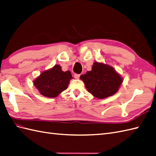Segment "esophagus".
I'll use <instances>...</instances> for the list:
<instances>
[{
  "label": "esophagus",
  "instance_id": "1",
  "mask_svg": "<svg viewBox=\"0 0 156 156\" xmlns=\"http://www.w3.org/2000/svg\"><path fill=\"white\" fill-rule=\"evenodd\" d=\"M79 77H80V75L79 74H75L74 75V77L75 78V79H79Z\"/></svg>",
  "mask_w": 156,
  "mask_h": 156
}]
</instances>
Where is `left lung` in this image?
I'll return each instance as SVG.
<instances>
[{
	"label": "left lung",
	"instance_id": "8db88e82",
	"mask_svg": "<svg viewBox=\"0 0 156 156\" xmlns=\"http://www.w3.org/2000/svg\"><path fill=\"white\" fill-rule=\"evenodd\" d=\"M89 93L97 98H105L115 94L119 90L123 79L111 66L103 63L94 62L92 69L81 75Z\"/></svg>",
	"mask_w": 156,
	"mask_h": 156
}]
</instances>
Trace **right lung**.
<instances>
[{"mask_svg": "<svg viewBox=\"0 0 156 156\" xmlns=\"http://www.w3.org/2000/svg\"><path fill=\"white\" fill-rule=\"evenodd\" d=\"M72 79L69 71H63L59 65H55L51 69L43 71L33 83L41 95L54 98L67 89Z\"/></svg>", "mask_w": 156, "mask_h": 156, "instance_id": "add662e5", "label": "right lung"}]
</instances>
